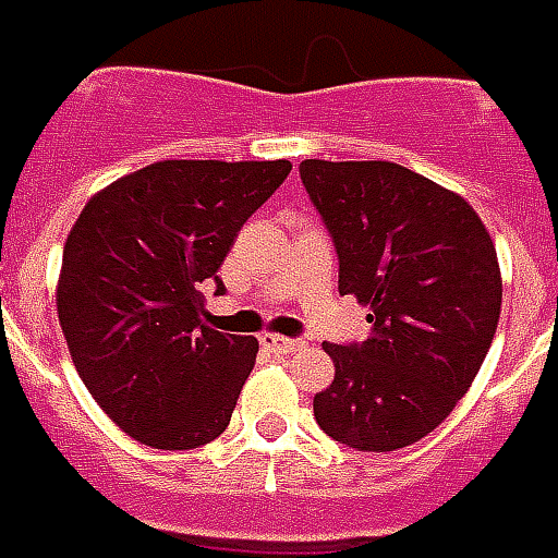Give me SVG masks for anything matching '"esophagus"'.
Wrapping results in <instances>:
<instances>
[{
    "mask_svg": "<svg viewBox=\"0 0 558 558\" xmlns=\"http://www.w3.org/2000/svg\"><path fill=\"white\" fill-rule=\"evenodd\" d=\"M260 345H264V349H270L272 354H291V351L300 349L298 339H286V336H276V333L260 336Z\"/></svg>",
    "mask_w": 558,
    "mask_h": 558,
    "instance_id": "esophagus-1",
    "label": "esophagus"
}]
</instances>
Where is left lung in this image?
<instances>
[{"label":"left lung","instance_id":"left-lung-1","mask_svg":"<svg viewBox=\"0 0 558 558\" xmlns=\"http://www.w3.org/2000/svg\"><path fill=\"white\" fill-rule=\"evenodd\" d=\"M339 255V294L369 306V339L330 345L315 421L339 445L399 450L472 387L501 312L489 231L469 201L393 161H300Z\"/></svg>","mask_w":558,"mask_h":558}]
</instances>
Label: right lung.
Instances as JSON below:
<instances>
[{
    "label": "right lung",
    "mask_w": 558,
    "mask_h": 558,
    "mask_svg": "<svg viewBox=\"0 0 558 558\" xmlns=\"http://www.w3.org/2000/svg\"><path fill=\"white\" fill-rule=\"evenodd\" d=\"M291 161L146 165L89 197L62 248L57 312L86 390L122 433L161 450L225 433L258 339L204 324V282Z\"/></svg>",
    "instance_id": "1"
}]
</instances>
